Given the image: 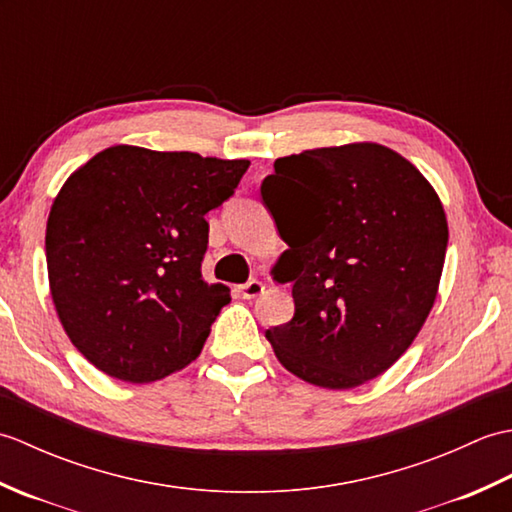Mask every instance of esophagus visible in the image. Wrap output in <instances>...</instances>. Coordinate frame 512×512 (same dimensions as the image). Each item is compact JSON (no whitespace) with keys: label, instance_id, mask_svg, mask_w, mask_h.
I'll return each instance as SVG.
<instances>
[{"label":"esophagus","instance_id":"obj_1","mask_svg":"<svg viewBox=\"0 0 512 512\" xmlns=\"http://www.w3.org/2000/svg\"><path fill=\"white\" fill-rule=\"evenodd\" d=\"M262 292H264V284H262V281H257V279H250L248 284L239 286V295H242L244 299H257L259 295H262Z\"/></svg>","mask_w":512,"mask_h":512}]
</instances>
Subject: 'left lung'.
Returning <instances> with one entry per match:
<instances>
[{"label": "left lung", "instance_id": "left-lung-1", "mask_svg": "<svg viewBox=\"0 0 512 512\" xmlns=\"http://www.w3.org/2000/svg\"><path fill=\"white\" fill-rule=\"evenodd\" d=\"M262 198L295 299L266 330L279 363L325 389L387 372L438 297L449 224L431 182L394 149L347 143L277 158Z\"/></svg>", "mask_w": 512, "mask_h": 512}]
</instances>
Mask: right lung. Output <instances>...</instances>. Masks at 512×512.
I'll return each mask as SVG.
<instances>
[{
	"mask_svg": "<svg viewBox=\"0 0 512 512\" xmlns=\"http://www.w3.org/2000/svg\"><path fill=\"white\" fill-rule=\"evenodd\" d=\"M248 160L114 145L63 182L46 226L54 310L72 345L103 374L154 383L198 358L231 301L206 284L204 215Z\"/></svg>",
	"mask_w": 512,
	"mask_h": 512,
	"instance_id": "obj_1",
	"label": "right lung"
}]
</instances>
